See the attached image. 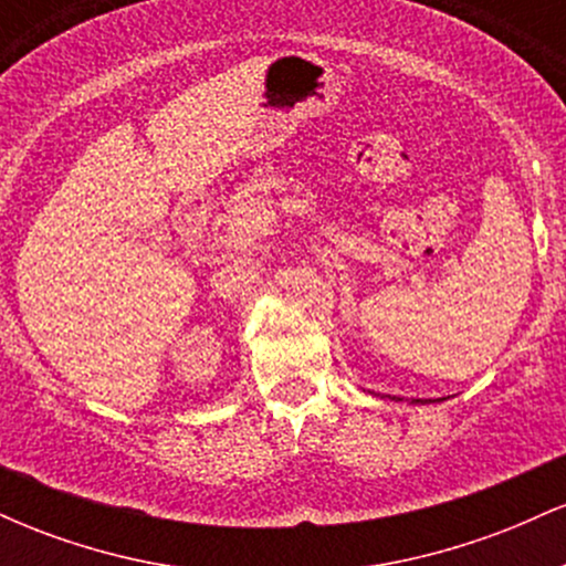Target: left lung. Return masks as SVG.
<instances>
[{
	"label": "left lung",
	"instance_id": "8db88e82",
	"mask_svg": "<svg viewBox=\"0 0 566 566\" xmlns=\"http://www.w3.org/2000/svg\"><path fill=\"white\" fill-rule=\"evenodd\" d=\"M415 401H418V399H415Z\"/></svg>",
	"mask_w": 566,
	"mask_h": 566
}]
</instances>
